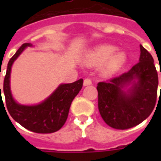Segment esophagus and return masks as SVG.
<instances>
[{"mask_svg": "<svg viewBox=\"0 0 161 161\" xmlns=\"http://www.w3.org/2000/svg\"><path fill=\"white\" fill-rule=\"evenodd\" d=\"M92 84V82H91V79L90 78H85L84 81V86H88V85H91Z\"/></svg>", "mask_w": 161, "mask_h": 161, "instance_id": "1", "label": "esophagus"}]
</instances>
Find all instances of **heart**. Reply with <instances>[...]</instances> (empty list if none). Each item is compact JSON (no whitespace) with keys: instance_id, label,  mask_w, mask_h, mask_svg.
<instances>
[{"instance_id":"b5f03b06","label":"heart","mask_w":161,"mask_h":161,"mask_svg":"<svg viewBox=\"0 0 161 161\" xmlns=\"http://www.w3.org/2000/svg\"><path fill=\"white\" fill-rule=\"evenodd\" d=\"M116 47L104 44L91 50L85 57V61L91 66L101 65L103 72L106 75L115 73L126 62L127 55L124 52H115Z\"/></svg>"}]
</instances>
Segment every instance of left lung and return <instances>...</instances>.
Listing matches in <instances>:
<instances>
[{
	"label": "left lung",
	"instance_id": "1",
	"mask_svg": "<svg viewBox=\"0 0 161 161\" xmlns=\"http://www.w3.org/2000/svg\"><path fill=\"white\" fill-rule=\"evenodd\" d=\"M140 48L139 62L128 72L97 84L100 115L106 124L115 129L123 130L140 124L155 106L158 73L152 55L142 45ZM128 85L131 86L125 91Z\"/></svg>",
	"mask_w": 161,
	"mask_h": 161
}]
</instances>
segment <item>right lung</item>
Instances as JSON below:
<instances>
[{"label": "right lung", "mask_w": 161, "mask_h": 161, "mask_svg": "<svg viewBox=\"0 0 161 161\" xmlns=\"http://www.w3.org/2000/svg\"><path fill=\"white\" fill-rule=\"evenodd\" d=\"M27 46H32V44H23L8 64V69L3 83L6 105L12 118L26 129L39 134L54 133L59 130L65 123L70 104L75 97L81 91L84 80L81 78L71 84H60L49 97L40 104L28 106L17 103L13 97L10 90L11 68L16 58Z\"/></svg>", "instance_id": "obj_1"}]
</instances>
